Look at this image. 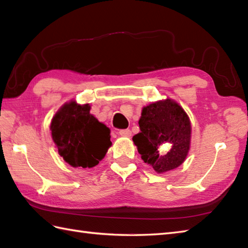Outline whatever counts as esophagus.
<instances>
[{
  "label": "esophagus",
  "instance_id": "1",
  "mask_svg": "<svg viewBox=\"0 0 248 248\" xmlns=\"http://www.w3.org/2000/svg\"><path fill=\"white\" fill-rule=\"evenodd\" d=\"M119 135L124 136V138H130V136L132 135V132H131V130H129V129H124V130L119 131Z\"/></svg>",
  "mask_w": 248,
  "mask_h": 248
}]
</instances>
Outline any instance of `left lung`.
<instances>
[{
  "mask_svg": "<svg viewBox=\"0 0 248 248\" xmlns=\"http://www.w3.org/2000/svg\"><path fill=\"white\" fill-rule=\"evenodd\" d=\"M139 124L140 132L132 140L141 160L157 173L175 170L186 161L192 125L176 101L167 98L144 107Z\"/></svg>",
  "mask_w": 248,
  "mask_h": 248,
  "instance_id": "8db88e82",
  "label": "left lung"
}]
</instances>
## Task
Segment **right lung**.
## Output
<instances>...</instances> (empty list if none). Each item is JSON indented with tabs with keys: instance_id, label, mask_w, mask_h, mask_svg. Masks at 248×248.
<instances>
[{
	"instance_id": "add662e5",
	"label": "right lung",
	"mask_w": 248,
	"mask_h": 248,
	"mask_svg": "<svg viewBox=\"0 0 248 248\" xmlns=\"http://www.w3.org/2000/svg\"><path fill=\"white\" fill-rule=\"evenodd\" d=\"M50 130L59 155L72 167H94L112 145L110 130L91 114V105L75 100L57 110Z\"/></svg>"
}]
</instances>
